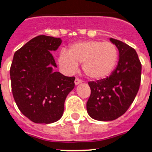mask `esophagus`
Masks as SVG:
<instances>
[{
  "instance_id": "obj_1",
  "label": "esophagus",
  "mask_w": 152,
  "mask_h": 152,
  "mask_svg": "<svg viewBox=\"0 0 152 152\" xmlns=\"http://www.w3.org/2000/svg\"><path fill=\"white\" fill-rule=\"evenodd\" d=\"M82 82H83V81L80 80V79L76 78V80H75V85H78V84L81 83Z\"/></svg>"
}]
</instances>
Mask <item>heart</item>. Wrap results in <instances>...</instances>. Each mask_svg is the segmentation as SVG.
Here are the masks:
<instances>
[{
    "instance_id": "1",
    "label": "heart",
    "mask_w": 152,
    "mask_h": 152,
    "mask_svg": "<svg viewBox=\"0 0 152 152\" xmlns=\"http://www.w3.org/2000/svg\"><path fill=\"white\" fill-rule=\"evenodd\" d=\"M118 52L115 45L110 42L85 41L71 45L69 51H61L58 63L69 73L76 72L82 63L84 73L93 80L106 78L115 67Z\"/></svg>"
}]
</instances>
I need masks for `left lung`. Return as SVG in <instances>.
<instances>
[{
	"label": "left lung",
	"instance_id": "left-lung-1",
	"mask_svg": "<svg viewBox=\"0 0 152 152\" xmlns=\"http://www.w3.org/2000/svg\"><path fill=\"white\" fill-rule=\"evenodd\" d=\"M110 40L119 50L117 68L106 79L88 83L91 94L86 103L87 112L101 121L123 115L133 103L141 83V63L136 51L121 41Z\"/></svg>",
	"mask_w": 152,
	"mask_h": 152
}]
</instances>
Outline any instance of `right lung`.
Here are the masks:
<instances>
[{"mask_svg":"<svg viewBox=\"0 0 152 152\" xmlns=\"http://www.w3.org/2000/svg\"><path fill=\"white\" fill-rule=\"evenodd\" d=\"M59 38L39 35L16 51L10 69L11 90L20 111L31 121L50 124L60 119L66 98L75 86V77L55 72L52 51Z\"/></svg>","mask_w":152,"mask_h":152,"instance_id":"1","label":"right lung"}]
</instances>
